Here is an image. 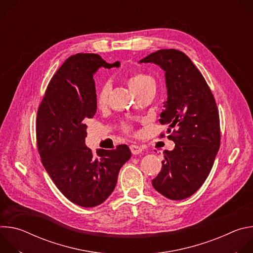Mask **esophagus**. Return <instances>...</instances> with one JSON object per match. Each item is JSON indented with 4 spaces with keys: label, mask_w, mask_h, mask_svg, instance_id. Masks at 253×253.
Listing matches in <instances>:
<instances>
[{
    "label": "esophagus",
    "mask_w": 253,
    "mask_h": 253,
    "mask_svg": "<svg viewBox=\"0 0 253 253\" xmlns=\"http://www.w3.org/2000/svg\"><path fill=\"white\" fill-rule=\"evenodd\" d=\"M130 150L133 155H137V154H140L143 149L140 146L135 145V144H132V145H130Z\"/></svg>",
    "instance_id": "34e87169"
}]
</instances>
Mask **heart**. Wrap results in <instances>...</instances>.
<instances>
[{"label": "heart", "mask_w": 253, "mask_h": 253, "mask_svg": "<svg viewBox=\"0 0 253 253\" xmlns=\"http://www.w3.org/2000/svg\"><path fill=\"white\" fill-rule=\"evenodd\" d=\"M129 85L131 89L137 94L140 91H142L144 88L147 87L150 83L154 82L153 78L145 73H142V72H134L129 77ZM110 94V85L105 84L102 86V88L99 90L97 94V105L99 108H104L108 103V98H109ZM125 130H129V126L125 125Z\"/></svg>", "instance_id": "b5f03b06"}]
</instances>
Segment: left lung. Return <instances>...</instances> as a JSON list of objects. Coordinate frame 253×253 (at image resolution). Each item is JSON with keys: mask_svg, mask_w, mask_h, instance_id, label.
<instances>
[{"mask_svg": "<svg viewBox=\"0 0 253 253\" xmlns=\"http://www.w3.org/2000/svg\"><path fill=\"white\" fill-rule=\"evenodd\" d=\"M139 63H154L165 71L168 97L159 122L169 125L168 139L175 143L172 151H164L152 185L171 200H182L204 183L219 150L217 105L200 71L183 52L162 49Z\"/></svg>", "mask_w": 253, "mask_h": 253, "instance_id": "left-lung-1", "label": "left lung"}]
</instances>
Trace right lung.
I'll return each mask as SVG.
<instances>
[{"mask_svg": "<svg viewBox=\"0 0 253 253\" xmlns=\"http://www.w3.org/2000/svg\"><path fill=\"white\" fill-rule=\"evenodd\" d=\"M97 54L69 57L51 79L38 108L37 146L43 166L63 195L82 207L103 203L115 189L121 167L131 157L125 144L116 149L85 145L87 119L97 110L93 75L100 68L119 67Z\"/></svg>", "mask_w": 253, "mask_h": 253, "instance_id": "1", "label": "right lung"}]
</instances>
